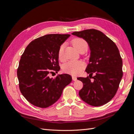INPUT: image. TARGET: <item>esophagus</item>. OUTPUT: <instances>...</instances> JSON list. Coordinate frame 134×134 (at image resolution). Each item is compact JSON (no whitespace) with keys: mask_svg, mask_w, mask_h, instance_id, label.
I'll return each instance as SVG.
<instances>
[{"mask_svg":"<svg viewBox=\"0 0 134 134\" xmlns=\"http://www.w3.org/2000/svg\"><path fill=\"white\" fill-rule=\"evenodd\" d=\"M72 79L74 81H76L77 80V78L75 76H72Z\"/></svg>","mask_w":134,"mask_h":134,"instance_id":"1","label":"esophagus"}]
</instances>
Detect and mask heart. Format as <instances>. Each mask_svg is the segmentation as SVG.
Segmentation results:
<instances>
[{"instance_id": "heart-1", "label": "heart", "mask_w": 134, "mask_h": 134, "mask_svg": "<svg viewBox=\"0 0 134 134\" xmlns=\"http://www.w3.org/2000/svg\"><path fill=\"white\" fill-rule=\"evenodd\" d=\"M72 44L74 46L79 50L84 46H88L86 41L82 38H75L72 40ZM64 44H61L58 50V58L60 60L63 61L64 59ZM86 64L80 60H70L64 65L63 70L65 72L72 75H76L80 74L82 71Z\"/></svg>"}]
</instances>
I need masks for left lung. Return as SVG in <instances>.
Instances as JSON below:
<instances>
[{"mask_svg": "<svg viewBox=\"0 0 134 134\" xmlns=\"http://www.w3.org/2000/svg\"><path fill=\"white\" fill-rule=\"evenodd\" d=\"M71 34L86 40L91 50L90 63L86 69L90 75L77 78L83 83L79 95L91 106H102L115 96L123 75L119 50L114 42L100 31L90 29Z\"/></svg>", "mask_w": 134, "mask_h": 134, "instance_id": "left-lung-1", "label": "left lung"}]
</instances>
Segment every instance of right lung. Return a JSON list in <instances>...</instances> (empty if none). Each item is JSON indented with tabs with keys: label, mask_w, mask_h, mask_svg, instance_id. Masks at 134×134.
<instances>
[{
	"label": "right lung",
	"mask_w": 134,
	"mask_h": 134,
	"mask_svg": "<svg viewBox=\"0 0 134 134\" xmlns=\"http://www.w3.org/2000/svg\"><path fill=\"white\" fill-rule=\"evenodd\" d=\"M69 34H49L36 38L26 47L17 69L19 87L22 95L32 104L47 108L61 97L64 88L72 80L67 74L55 79L49 75L57 73L59 47L69 37Z\"/></svg>",
	"instance_id": "right-lung-1"
}]
</instances>
